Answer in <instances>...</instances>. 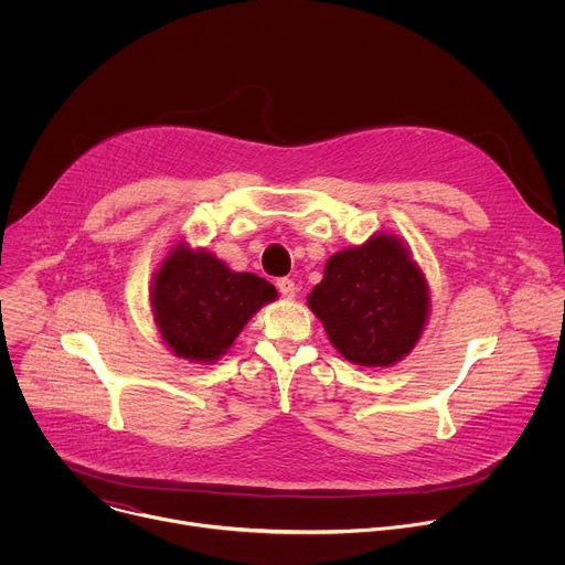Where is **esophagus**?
<instances>
[{"label":"esophagus","mask_w":565,"mask_h":565,"mask_svg":"<svg viewBox=\"0 0 565 565\" xmlns=\"http://www.w3.org/2000/svg\"><path fill=\"white\" fill-rule=\"evenodd\" d=\"M277 290L281 292V297L292 299V297H295V292H297V286H295V281H292V279L281 277V279H277Z\"/></svg>","instance_id":"34e87169"}]
</instances>
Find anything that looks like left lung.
Listing matches in <instances>:
<instances>
[{
  "label": "left lung",
  "mask_w": 565,
  "mask_h": 565,
  "mask_svg": "<svg viewBox=\"0 0 565 565\" xmlns=\"http://www.w3.org/2000/svg\"><path fill=\"white\" fill-rule=\"evenodd\" d=\"M333 347L353 364L388 366L405 358L425 329L427 281L391 234L342 250L308 297Z\"/></svg>",
  "instance_id": "8db88e82"
}]
</instances>
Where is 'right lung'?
<instances>
[{"mask_svg":"<svg viewBox=\"0 0 565 565\" xmlns=\"http://www.w3.org/2000/svg\"><path fill=\"white\" fill-rule=\"evenodd\" d=\"M275 297L266 279L232 273L216 257L181 244L156 273L151 308L160 335L177 355L212 362Z\"/></svg>","mask_w":565,"mask_h":565,"instance_id":"right-lung-1","label":"right lung"}]
</instances>
